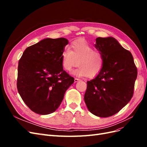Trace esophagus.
Listing matches in <instances>:
<instances>
[{
    "mask_svg": "<svg viewBox=\"0 0 147 147\" xmlns=\"http://www.w3.org/2000/svg\"><path fill=\"white\" fill-rule=\"evenodd\" d=\"M80 80L79 78H75V79H74V81H75V82L76 83V82H78V81H80Z\"/></svg>",
    "mask_w": 147,
    "mask_h": 147,
    "instance_id": "esophagus-1",
    "label": "esophagus"
}]
</instances>
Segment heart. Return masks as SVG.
Listing matches in <instances>:
<instances>
[{
    "instance_id": "heart-1",
    "label": "heart",
    "mask_w": 147,
    "mask_h": 147,
    "mask_svg": "<svg viewBox=\"0 0 147 147\" xmlns=\"http://www.w3.org/2000/svg\"><path fill=\"white\" fill-rule=\"evenodd\" d=\"M69 48L65 47L61 54L62 66L66 71H70L77 65L72 74L78 77H94L100 72L104 65L102 53L94 50L85 40L74 42Z\"/></svg>"
}]
</instances>
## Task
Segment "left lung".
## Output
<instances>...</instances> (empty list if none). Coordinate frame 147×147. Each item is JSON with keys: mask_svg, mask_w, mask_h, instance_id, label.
<instances>
[{"mask_svg": "<svg viewBox=\"0 0 147 147\" xmlns=\"http://www.w3.org/2000/svg\"><path fill=\"white\" fill-rule=\"evenodd\" d=\"M95 47L104 57L97 77L87 82L84 100L90 112L109 117L121 110L134 94L137 69L131 53L113 37H98Z\"/></svg>", "mask_w": 147, "mask_h": 147, "instance_id": "obj_1", "label": "left lung"}]
</instances>
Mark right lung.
I'll return each instance as SVG.
<instances>
[{"label":"right lung","mask_w":147,"mask_h":147,"mask_svg":"<svg viewBox=\"0 0 147 147\" xmlns=\"http://www.w3.org/2000/svg\"><path fill=\"white\" fill-rule=\"evenodd\" d=\"M65 38H45L26 49L18 67L17 89L32 112L48 115L59 107L74 78L63 70Z\"/></svg>","instance_id":"1"}]
</instances>
